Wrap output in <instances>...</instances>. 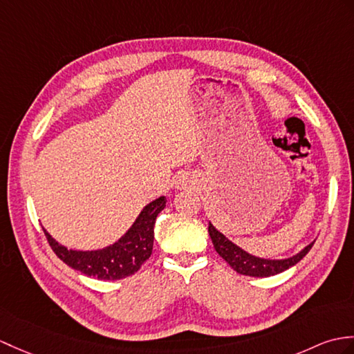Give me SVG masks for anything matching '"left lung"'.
Listing matches in <instances>:
<instances>
[{
	"label": "left lung",
	"instance_id": "left-lung-1",
	"mask_svg": "<svg viewBox=\"0 0 354 354\" xmlns=\"http://www.w3.org/2000/svg\"><path fill=\"white\" fill-rule=\"evenodd\" d=\"M208 232L212 240V244H214L216 252L223 258L229 266H231L236 273L244 274V276H252V277H268V276H274L277 273H282V271L288 270L290 267L297 264L299 261L306 257V253L310 250L314 243H310L306 245L300 253L295 254V257H291L288 259H262L252 257L248 252H244L243 249L238 248L232 241H229L227 238L220 234L217 229L209 223L208 226Z\"/></svg>",
	"mask_w": 354,
	"mask_h": 354
}]
</instances>
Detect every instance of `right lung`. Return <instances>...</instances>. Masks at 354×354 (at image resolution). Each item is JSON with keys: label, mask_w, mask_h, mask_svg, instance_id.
Segmentation results:
<instances>
[{"label": "right lung", "mask_w": 354, "mask_h": 354, "mask_svg": "<svg viewBox=\"0 0 354 354\" xmlns=\"http://www.w3.org/2000/svg\"><path fill=\"white\" fill-rule=\"evenodd\" d=\"M164 207H166L164 196L146 205L129 231L119 241L102 250H69L57 243L45 229L44 232L51 249L64 264L101 281H118V279L134 274L143 262L149 259L153 248L155 220Z\"/></svg>", "instance_id": "1"}]
</instances>
